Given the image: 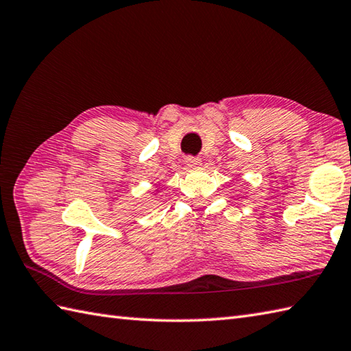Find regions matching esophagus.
I'll return each mask as SVG.
<instances>
[{
  "mask_svg": "<svg viewBox=\"0 0 351 351\" xmlns=\"http://www.w3.org/2000/svg\"><path fill=\"white\" fill-rule=\"evenodd\" d=\"M186 165H188L189 168H199L201 159L193 158V156H189V158H186Z\"/></svg>",
  "mask_w": 351,
  "mask_h": 351,
  "instance_id": "esophagus-1",
  "label": "esophagus"
}]
</instances>
